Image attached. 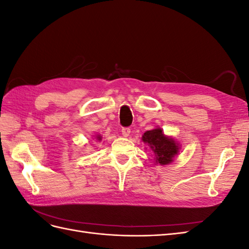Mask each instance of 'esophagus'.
I'll use <instances>...</instances> for the list:
<instances>
[{
    "label": "esophagus",
    "instance_id": "esophagus-1",
    "mask_svg": "<svg viewBox=\"0 0 249 249\" xmlns=\"http://www.w3.org/2000/svg\"><path fill=\"white\" fill-rule=\"evenodd\" d=\"M130 133H131V129H130V127H123V129H122V134L124 135V137H127V136H129V135H130Z\"/></svg>",
    "mask_w": 249,
    "mask_h": 249
}]
</instances>
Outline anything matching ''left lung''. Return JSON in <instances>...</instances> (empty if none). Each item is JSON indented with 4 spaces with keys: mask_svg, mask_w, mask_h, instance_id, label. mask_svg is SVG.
<instances>
[{
    "mask_svg": "<svg viewBox=\"0 0 249 249\" xmlns=\"http://www.w3.org/2000/svg\"><path fill=\"white\" fill-rule=\"evenodd\" d=\"M142 140L147 143L156 155V162L166 165L172 162L173 157L178 153V146L175 140L165 136L161 129L146 131Z\"/></svg>",
    "mask_w": 249,
    "mask_h": 249,
    "instance_id": "8db88e82",
    "label": "left lung"
}]
</instances>
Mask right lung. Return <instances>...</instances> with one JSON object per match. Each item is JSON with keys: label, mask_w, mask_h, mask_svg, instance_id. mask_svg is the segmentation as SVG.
Wrapping results in <instances>:
<instances>
[{"label": "right lung", "mask_w": 249, "mask_h": 249, "mask_svg": "<svg viewBox=\"0 0 249 249\" xmlns=\"http://www.w3.org/2000/svg\"><path fill=\"white\" fill-rule=\"evenodd\" d=\"M97 139H99V140H101V139H102V138H101V137H100V136H97Z\"/></svg>", "instance_id": "add662e5"}]
</instances>
